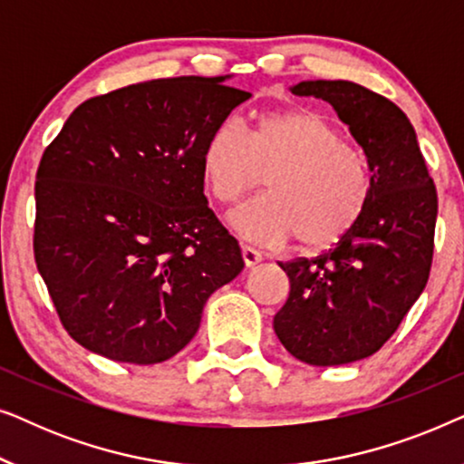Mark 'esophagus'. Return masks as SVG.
<instances>
[{
	"mask_svg": "<svg viewBox=\"0 0 464 464\" xmlns=\"http://www.w3.org/2000/svg\"><path fill=\"white\" fill-rule=\"evenodd\" d=\"M240 251H243V259H245V264L249 266V268L264 259L262 253H259L257 249H253V246H249V245H240Z\"/></svg>",
	"mask_w": 464,
	"mask_h": 464,
	"instance_id": "34e87169",
	"label": "esophagus"
}]
</instances>
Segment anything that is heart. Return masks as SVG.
Masks as SVG:
<instances>
[{
	"label": "heart",
	"instance_id": "obj_1",
	"mask_svg": "<svg viewBox=\"0 0 464 464\" xmlns=\"http://www.w3.org/2000/svg\"><path fill=\"white\" fill-rule=\"evenodd\" d=\"M200 170L224 205L256 189L268 175L270 194L234 208L230 226L262 245L297 238L304 251L340 243L373 196L367 156L342 141V132L313 110L266 113L249 132L237 120H221L202 145Z\"/></svg>",
	"mask_w": 464,
	"mask_h": 464
}]
</instances>
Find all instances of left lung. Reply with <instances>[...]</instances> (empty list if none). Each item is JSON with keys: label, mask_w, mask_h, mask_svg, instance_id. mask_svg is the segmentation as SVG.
I'll use <instances>...</instances> for the list:
<instances>
[{"label": "left lung", "mask_w": 464, "mask_h": 464, "mask_svg": "<svg viewBox=\"0 0 464 464\" xmlns=\"http://www.w3.org/2000/svg\"><path fill=\"white\" fill-rule=\"evenodd\" d=\"M291 92L327 101L373 173L370 207L335 249L278 264L291 285L275 316L281 344L308 365H344L380 351L420 297L437 192L414 126L392 101L346 80H306Z\"/></svg>", "instance_id": "left-lung-1"}]
</instances>
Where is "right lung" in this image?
<instances>
[{"label":"right lung","mask_w":464,"mask_h":464,"mask_svg":"<svg viewBox=\"0 0 464 464\" xmlns=\"http://www.w3.org/2000/svg\"><path fill=\"white\" fill-rule=\"evenodd\" d=\"M226 80L181 75L88 99L44 151L35 264L63 327L91 353L162 363L245 268L200 170L208 132L251 97Z\"/></svg>","instance_id":"add662e5"}]
</instances>
